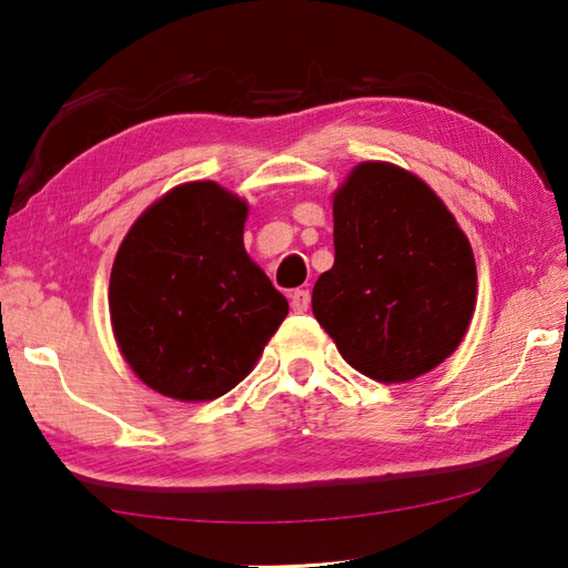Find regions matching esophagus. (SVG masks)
Here are the masks:
<instances>
[{"label": "esophagus", "instance_id": "obj_1", "mask_svg": "<svg viewBox=\"0 0 568 568\" xmlns=\"http://www.w3.org/2000/svg\"><path fill=\"white\" fill-rule=\"evenodd\" d=\"M291 307L293 312H305L310 307V291H295L291 295Z\"/></svg>", "mask_w": 568, "mask_h": 568}]
</instances>
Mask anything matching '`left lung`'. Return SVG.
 Instances as JSON below:
<instances>
[{
    "label": "left lung",
    "instance_id": "1",
    "mask_svg": "<svg viewBox=\"0 0 568 568\" xmlns=\"http://www.w3.org/2000/svg\"><path fill=\"white\" fill-rule=\"evenodd\" d=\"M334 265L312 312L344 361L378 383H407L449 358L476 310L474 251L425 180L358 163L332 197Z\"/></svg>",
    "mask_w": 568,
    "mask_h": 568
}]
</instances>
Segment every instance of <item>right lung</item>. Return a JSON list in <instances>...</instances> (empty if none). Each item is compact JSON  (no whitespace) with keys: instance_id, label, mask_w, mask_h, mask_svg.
I'll return each mask as SVG.
<instances>
[{"instance_id":"1","label":"right lung","mask_w":568,"mask_h":568,"mask_svg":"<svg viewBox=\"0 0 568 568\" xmlns=\"http://www.w3.org/2000/svg\"><path fill=\"white\" fill-rule=\"evenodd\" d=\"M248 204L212 180L168 190L129 229L110 275L119 352L151 390L222 397L256 366L287 315L244 248Z\"/></svg>"}]
</instances>
